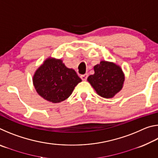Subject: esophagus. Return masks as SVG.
<instances>
[{"instance_id": "esophagus-1", "label": "esophagus", "mask_w": 158, "mask_h": 158, "mask_svg": "<svg viewBox=\"0 0 158 158\" xmlns=\"http://www.w3.org/2000/svg\"><path fill=\"white\" fill-rule=\"evenodd\" d=\"M88 74H82V75L80 76V77H81V79L83 80V81H85V80L87 79L88 78Z\"/></svg>"}]
</instances>
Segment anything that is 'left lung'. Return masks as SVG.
Masks as SVG:
<instances>
[{
    "mask_svg": "<svg viewBox=\"0 0 158 158\" xmlns=\"http://www.w3.org/2000/svg\"><path fill=\"white\" fill-rule=\"evenodd\" d=\"M94 71L95 74L88 77V81L101 97L111 98L121 90L125 77L119 66L101 61L94 67Z\"/></svg>",
    "mask_w": 158,
    "mask_h": 158,
    "instance_id": "left-lung-1",
    "label": "left lung"
}]
</instances>
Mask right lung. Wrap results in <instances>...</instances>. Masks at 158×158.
I'll return each mask as SVG.
<instances>
[{
	"label": "right lung",
	"instance_id": "add662e5",
	"mask_svg": "<svg viewBox=\"0 0 158 158\" xmlns=\"http://www.w3.org/2000/svg\"><path fill=\"white\" fill-rule=\"evenodd\" d=\"M33 81L36 91L41 97L58 103L68 98L81 79L74 69L67 68L61 60L48 58L37 69Z\"/></svg>",
	"mask_w": 158,
	"mask_h": 158
}]
</instances>
